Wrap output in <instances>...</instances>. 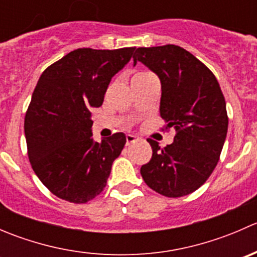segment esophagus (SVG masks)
Segmentation results:
<instances>
[{
	"label": "esophagus",
	"instance_id": "obj_1",
	"mask_svg": "<svg viewBox=\"0 0 257 257\" xmlns=\"http://www.w3.org/2000/svg\"><path fill=\"white\" fill-rule=\"evenodd\" d=\"M138 141H139L138 137H136V136H131V134H128V136H126V145H129V144L134 143V142H138Z\"/></svg>",
	"mask_w": 257,
	"mask_h": 257
}]
</instances>
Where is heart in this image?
Here are the masks:
<instances>
[{"label": "heart", "instance_id": "obj_1", "mask_svg": "<svg viewBox=\"0 0 257 257\" xmlns=\"http://www.w3.org/2000/svg\"><path fill=\"white\" fill-rule=\"evenodd\" d=\"M148 74H150V73H148V72H141V73H137L136 76L133 77V78H138V77H143V76H148Z\"/></svg>", "mask_w": 257, "mask_h": 257}]
</instances>
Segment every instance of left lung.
<instances>
[{"instance_id":"1","label":"left lung","mask_w":257,"mask_h":257,"mask_svg":"<svg viewBox=\"0 0 257 257\" xmlns=\"http://www.w3.org/2000/svg\"><path fill=\"white\" fill-rule=\"evenodd\" d=\"M133 61L159 77L160 116L177 132L165 148L148 139L153 155L141 168L142 177L168 198L188 195L211 175L226 139L229 119L219 83L205 64L179 46L137 48Z\"/></svg>"}]
</instances>
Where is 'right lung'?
Returning <instances> with one entry per match:
<instances>
[{
	"mask_svg": "<svg viewBox=\"0 0 257 257\" xmlns=\"http://www.w3.org/2000/svg\"><path fill=\"white\" fill-rule=\"evenodd\" d=\"M136 47L78 48L54 62L38 79L25 118L28 158L43 185L63 200L83 204L107 185L126 138H92V108L104 100L110 79Z\"/></svg>",
	"mask_w": 257,
	"mask_h": 257,
	"instance_id": "1",
	"label": "right lung"
}]
</instances>
